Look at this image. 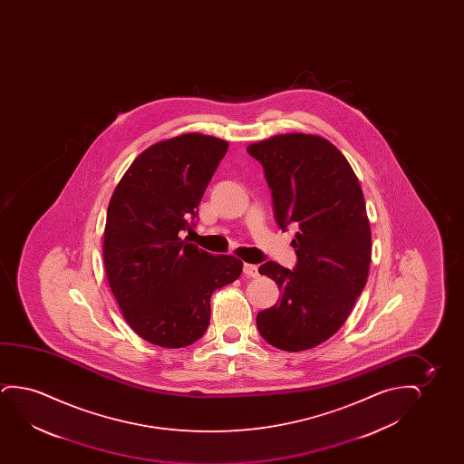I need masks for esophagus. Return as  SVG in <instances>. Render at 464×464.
Returning a JSON list of instances; mask_svg holds the SVG:
<instances>
[{
	"label": "esophagus",
	"mask_w": 464,
	"mask_h": 464,
	"mask_svg": "<svg viewBox=\"0 0 464 464\" xmlns=\"http://www.w3.org/2000/svg\"><path fill=\"white\" fill-rule=\"evenodd\" d=\"M244 274H246L247 277H258V267L255 266V265L244 263Z\"/></svg>",
	"instance_id": "esophagus-1"
}]
</instances>
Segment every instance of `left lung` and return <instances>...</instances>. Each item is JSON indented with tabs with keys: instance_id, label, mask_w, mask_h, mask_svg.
Instances as JSON below:
<instances>
[{
	"instance_id": "left-lung-1",
	"label": "left lung",
	"mask_w": 464,
	"mask_h": 464,
	"mask_svg": "<svg viewBox=\"0 0 464 464\" xmlns=\"http://www.w3.org/2000/svg\"><path fill=\"white\" fill-rule=\"evenodd\" d=\"M247 152L265 169L276 223L298 228L296 266L258 267L282 298L258 312L256 328L276 349H312L343 326L368 280L372 244L362 187L343 153L320 136L277 134Z\"/></svg>"
}]
</instances>
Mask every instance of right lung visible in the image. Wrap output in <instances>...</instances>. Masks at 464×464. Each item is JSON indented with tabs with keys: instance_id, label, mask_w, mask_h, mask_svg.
Segmentation results:
<instances>
[{
	"instance_id": "obj_1",
	"label": "right lung",
	"mask_w": 464,
	"mask_h": 464,
	"mask_svg": "<svg viewBox=\"0 0 464 464\" xmlns=\"http://www.w3.org/2000/svg\"><path fill=\"white\" fill-rule=\"evenodd\" d=\"M228 150L214 136L161 140L134 160L109 201L102 256L128 324L147 343L180 349L210 322V296L235 282L242 261L180 239Z\"/></svg>"
}]
</instances>
